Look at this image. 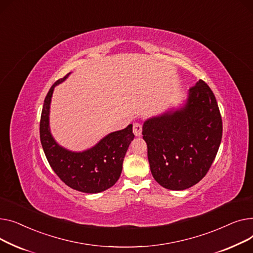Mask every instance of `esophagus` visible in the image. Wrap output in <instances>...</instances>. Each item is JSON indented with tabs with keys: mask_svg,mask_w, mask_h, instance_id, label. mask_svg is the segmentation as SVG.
I'll use <instances>...</instances> for the list:
<instances>
[{
	"mask_svg": "<svg viewBox=\"0 0 253 253\" xmlns=\"http://www.w3.org/2000/svg\"><path fill=\"white\" fill-rule=\"evenodd\" d=\"M132 131H133V133H135V136H137V137L141 136V133H142V125L140 123H138V122L133 123Z\"/></svg>",
	"mask_w": 253,
	"mask_h": 253,
	"instance_id": "obj_1",
	"label": "esophagus"
}]
</instances>
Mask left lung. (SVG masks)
I'll use <instances>...</instances> for the list:
<instances>
[{"mask_svg":"<svg viewBox=\"0 0 253 253\" xmlns=\"http://www.w3.org/2000/svg\"><path fill=\"white\" fill-rule=\"evenodd\" d=\"M148 160L163 188L185 190L201 181L216 156L222 122L216 99L202 80L190 87L184 106L143 125Z\"/></svg>","mask_w":253,"mask_h":253,"instance_id":"8db88e82","label":"left lung"}]
</instances>
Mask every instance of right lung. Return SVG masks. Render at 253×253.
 Here are the masks:
<instances>
[{
  "label": "right lung",
  "instance_id": "right-lung-1",
  "mask_svg": "<svg viewBox=\"0 0 253 253\" xmlns=\"http://www.w3.org/2000/svg\"><path fill=\"white\" fill-rule=\"evenodd\" d=\"M69 74L58 80L44 98L40 123L41 143L49 165L62 182L77 191L95 194L109 189L120 179L125 155L135 135L132 125H128L124 129L110 132L83 152L69 151L59 145L50 131V104L54 87Z\"/></svg>",
  "mask_w": 253,
  "mask_h": 253
}]
</instances>
